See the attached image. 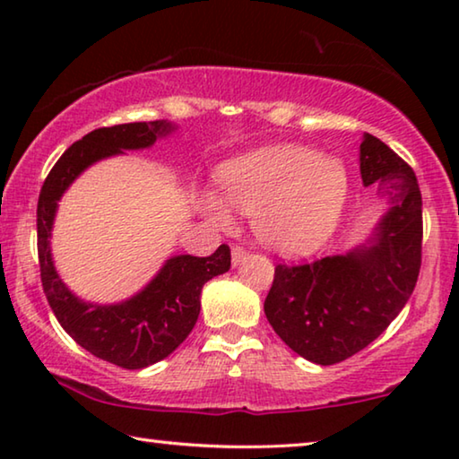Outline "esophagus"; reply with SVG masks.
<instances>
[{
    "label": "esophagus",
    "mask_w": 459,
    "mask_h": 459,
    "mask_svg": "<svg viewBox=\"0 0 459 459\" xmlns=\"http://www.w3.org/2000/svg\"><path fill=\"white\" fill-rule=\"evenodd\" d=\"M247 259V251L243 247H238V245H235L232 247V265H240V263H243Z\"/></svg>",
    "instance_id": "obj_1"
}]
</instances>
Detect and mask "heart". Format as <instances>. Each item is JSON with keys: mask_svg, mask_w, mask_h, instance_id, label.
Returning <instances> with one entry per match:
<instances>
[{"mask_svg": "<svg viewBox=\"0 0 459 459\" xmlns=\"http://www.w3.org/2000/svg\"><path fill=\"white\" fill-rule=\"evenodd\" d=\"M224 202L251 214L255 230L283 253H307L338 227L351 192L338 160L299 145H277L232 160L219 172ZM206 211L224 221L227 211L214 196Z\"/></svg>", "mask_w": 459, "mask_h": 459, "instance_id": "b5f03b06", "label": "heart"}]
</instances>
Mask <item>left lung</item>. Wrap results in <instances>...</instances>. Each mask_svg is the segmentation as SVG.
Returning a JSON list of instances; mask_svg holds the SVG:
<instances>
[{
	"label": "left lung",
	"mask_w": 459,
	"mask_h": 459,
	"mask_svg": "<svg viewBox=\"0 0 459 459\" xmlns=\"http://www.w3.org/2000/svg\"><path fill=\"white\" fill-rule=\"evenodd\" d=\"M362 184L378 180L391 211L375 243L312 263H277L265 316L293 352L322 367L377 340L415 290L421 269L423 202L413 168L375 135L360 143Z\"/></svg>",
	"instance_id": "obj_1"
}]
</instances>
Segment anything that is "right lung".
Listing matches in <instances>:
<instances>
[{
    "mask_svg": "<svg viewBox=\"0 0 459 459\" xmlns=\"http://www.w3.org/2000/svg\"><path fill=\"white\" fill-rule=\"evenodd\" d=\"M169 131L172 126L164 119L91 131L60 155L38 198V263L54 316L84 351L129 370L164 360L188 338L200 314L202 285L230 269L229 245H221L211 257L178 255L135 298L117 306H92L76 299L60 281L52 265L48 237L62 192L84 168L123 150L150 147Z\"/></svg>",
    "mask_w": 459,
    "mask_h": 459,
    "instance_id": "1",
    "label": "right lung"
}]
</instances>
